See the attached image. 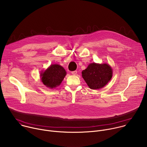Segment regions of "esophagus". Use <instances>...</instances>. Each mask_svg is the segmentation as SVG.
Wrapping results in <instances>:
<instances>
[{"label":"esophagus","instance_id":"obj_1","mask_svg":"<svg viewBox=\"0 0 147 147\" xmlns=\"http://www.w3.org/2000/svg\"><path fill=\"white\" fill-rule=\"evenodd\" d=\"M77 70H75V71H71V74H73V75H76V74H77Z\"/></svg>","mask_w":147,"mask_h":147}]
</instances>
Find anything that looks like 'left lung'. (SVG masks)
<instances>
[{
    "label": "left lung",
    "instance_id": "8db88e82",
    "mask_svg": "<svg viewBox=\"0 0 147 147\" xmlns=\"http://www.w3.org/2000/svg\"><path fill=\"white\" fill-rule=\"evenodd\" d=\"M82 76L91 89L96 90L103 87L111 80L112 69L107 64L91 63L82 71Z\"/></svg>",
    "mask_w": 147,
    "mask_h": 147
}]
</instances>
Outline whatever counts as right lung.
Returning <instances> with one entry per match:
<instances>
[{"label": "right lung", "mask_w": 147, "mask_h": 147, "mask_svg": "<svg viewBox=\"0 0 147 147\" xmlns=\"http://www.w3.org/2000/svg\"><path fill=\"white\" fill-rule=\"evenodd\" d=\"M66 75L64 68L58 65H52L41 74V80L44 84L51 88L59 86Z\"/></svg>", "instance_id": "obj_1"}]
</instances>
